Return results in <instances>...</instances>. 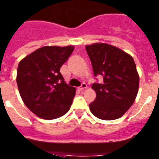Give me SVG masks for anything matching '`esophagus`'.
Returning a JSON list of instances; mask_svg holds the SVG:
<instances>
[{
    "label": "esophagus",
    "mask_w": 159,
    "mask_h": 159,
    "mask_svg": "<svg viewBox=\"0 0 159 159\" xmlns=\"http://www.w3.org/2000/svg\"><path fill=\"white\" fill-rule=\"evenodd\" d=\"M86 87H87V85H86V84H85V83H82V84H81V86H80V87L78 88V89H79L80 91H82V90H83V89H85Z\"/></svg>",
    "instance_id": "34e87169"
}]
</instances>
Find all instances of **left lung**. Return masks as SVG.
<instances>
[{
    "mask_svg": "<svg viewBox=\"0 0 159 159\" xmlns=\"http://www.w3.org/2000/svg\"><path fill=\"white\" fill-rule=\"evenodd\" d=\"M93 74L102 76V83L92 89L96 98L89 104L91 113L102 120H114L133 105L139 86V76L133 57L117 47L105 43L86 45Z\"/></svg>",
    "mask_w": 159,
    "mask_h": 159,
    "instance_id": "1",
    "label": "left lung"
}]
</instances>
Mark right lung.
Instances as JSON below:
<instances>
[{
  "label": "right lung",
  "instance_id": "right-lung-1",
  "mask_svg": "<svg viewBox=\"0 0 159 159\" xmlns=\"http://www.w3.org/2000/svg\"><path fill=\"white\" fill-rule=\"evenodd\" d=\"M74 46H44L19 62L16 83L25 106L41 118H60L70 109L75 88L66 83L60 69Z\"/></svg>",
  "mask_w": 159,
  "mask_h": 159
}]
</instances>
